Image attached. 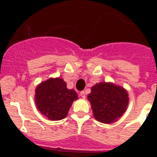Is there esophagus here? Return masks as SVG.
Returning a JSON list of instances; mask_svg holds the SVG:
<instances>
[{
	"label": "esophagus",
	"mask_w": 157,
	"mask_h": 157,
	"mask_svg": "<svg viewBox=\"0 0 157 157\" xmlns=\"http://www.w3.org/2000/svg\"><path fill=\"white\" fill-rule=\"evenodd\" d=\"M80 95H81V97L82 98H86V92H85V91H81V92H80Z\"/></svg>",
	"instance_id": "esophagus-1"
}]
</instances>
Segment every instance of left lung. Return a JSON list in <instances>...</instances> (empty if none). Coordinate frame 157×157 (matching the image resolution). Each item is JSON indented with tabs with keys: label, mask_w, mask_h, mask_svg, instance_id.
I'll return each mask as SVG.
<instances>
[{
	"label": "left lung",
	"mask_w": 157,
	"mask_h": 157,
	"mask_svg": "<svg viewBox=\"0 0 157 157\" xmlns=\"http://www.w3.org/2000/svg\"><path fill=\"white\" fill-rule=\"evenodd\" d=\"M94 117L98 121L111 123L123 116L128 105V94L112 83L100 82L88 95Z\"/></svg>",
	"instance_id": "8db88e82"
}]
</instances>
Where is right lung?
<instances>
[{"mask_svg":"<svg viewBox=\"0 0 157 157\" xmlns=\"http://www.w3.org/2000/svg\"><path fill=\"white\" fill-rule=\"evenodd\" d=\"M78 96L74 90H68L62 78H49L36 88L35 103L41 114L50 120H60L67 115Z\"/></svg>","mask_w":157,"mask_h":157,"instance_id":"obj_1","label":"right lung"}]
</instances>
